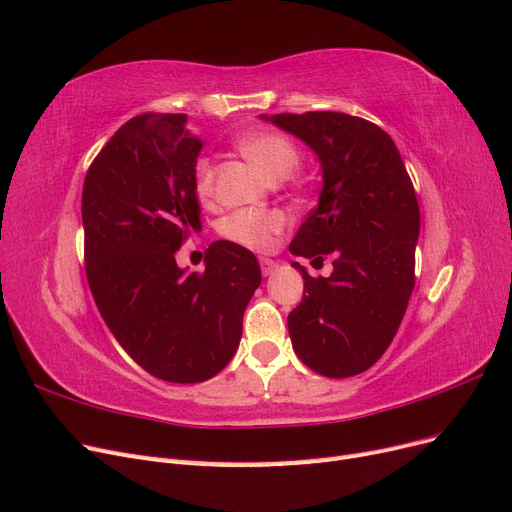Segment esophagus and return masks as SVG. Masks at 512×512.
Masks as SVG:
<instances>
[{
    "label": "esophagus",
    "mask_w": 512,
    "mask_h": 512,
    "mask_svg": "<svg viewBox=\"0 0 512 512\" xmlns=\"http://www.w3.org/2000/svg\"><path fill=\"white\" fill-rule=\"evenodd\" d=\"M277 262L271 260V258H260V269H262V275H273L277 271Z\"/></svg>",
    "instance_id": "obj_1"
}]
</instances>
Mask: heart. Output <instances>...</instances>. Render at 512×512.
Segmentation results:
<instances>
[{
	"label": "heart",
	"mask_w": 512,
	"mask_h": 512,
	"mask_svg": "<svg viewBox=\"0 0 512 512\" xmlns=\"http://www.w3.org/2000/svg\"><path fill=\"white\" fill-rule=\"evenodd\" d=\"M241 156L254 164L269 181L288 179L301 164V151L288 136L277 132H256L237 138ZM194 190L200 203H209L215 194V168L213 162L200 156L194 162ZM284 215L280 211L239 209L222 220V237L252 250H267L275 232L284 228Z\"/></svg>",
	"instance_id": "b5f03b06"
}]
</instances>
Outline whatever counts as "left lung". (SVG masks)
<instances>
[{
  "label": "left lung",
  "instance_id": "1",
  "mask_svg": "<svg viewBox=\"0 0 512 512\" xmlns=\"http://www.w3.org/2000/svg\"><path fill=\"white\" fill-rule=\"evenodd\" d=\"M312 149L322 166L318 207L290 243L312 265L333 256L329 277L299 262L303 299L288 314L299 359L327 378L363 374L391 346L414 288L421 213L393 138L376 123L333 111L262 115Z\"/></svg>",
  "mask_w": 512,
  "mask_h": 512
}]
</instances>
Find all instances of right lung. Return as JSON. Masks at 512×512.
I'll list each match as a JSON object with an SVG mask.
<instances>
[{"label": "right lung", "mask_w": 512, "mask_h": 512, "mask_svg": "<svg viewBox=\"0 0 512 512\" xmlns=\"http://www.w3.org/2000/svg\"><path fill=\"white\" fill-rule=\"evenodd\" d=\"M181 113L136 115L91 162L83 185L85 273L119 346L151 376L194 384L235 356L260 286L256 256L215 241L205 271L175 254L200 224L194 162L203 141Z\"/></svg>", "instance_id": "add662e5"}]
</instances>
